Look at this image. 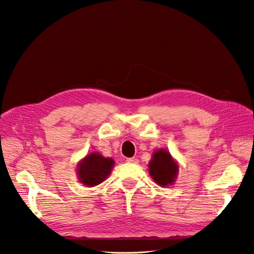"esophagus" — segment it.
<instances>
[{"label": "esophagus", "mask_w": 254, "mask_h": 254, "mask_svg": "<svg viewBox=\"0 0 254 254\" xmlns=\"http://www.w3.org/2000/svg\"><path fill=\"white\" fill-rule=\"evenodd\" d=\"M127 162L128 163H137V162H139V160H137L136 158H134V157H131V158H127Z\"/></svg>", "instance_id": "34e87169"}]
</instances>
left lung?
Returning <instances> with one entry per match:
<instances>
[{
    "label": "left lung",
    "mask_w": 254,
    "mask_h": 254,
    "mask_svg": "<svg viewBox=\"0 0 254 254\" xmlns=\"http://www.w3.org/2000/svg\"><path fill=\"white\" fill-rule=\"evenodd\" d=\"M149 172L154 181L161 187L173 184L178 173V166L169 152L161 149L153 154L149 163Z\"/></svg>",
    "instance_id": "left-lung-1"
}]
</instances>
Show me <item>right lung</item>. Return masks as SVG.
<instances>
[{
	"mask_svg": "<svg viewBox=\"0 0 254 254\" xmlns=\"http://www.w3.org/2000/svg\"><path fill=\"white\" fill-rule=\"evenodd\" d=\"M113 164L114 161L111 158H105L98 153L88 155L78 165L80 182L88 188L98 186L110 174Z\"/></svg>",
	"mask_w": 254,
	"mask_h": 254,
	"instance_id": "1",
	"label": "right lung"
}]
</instances>
